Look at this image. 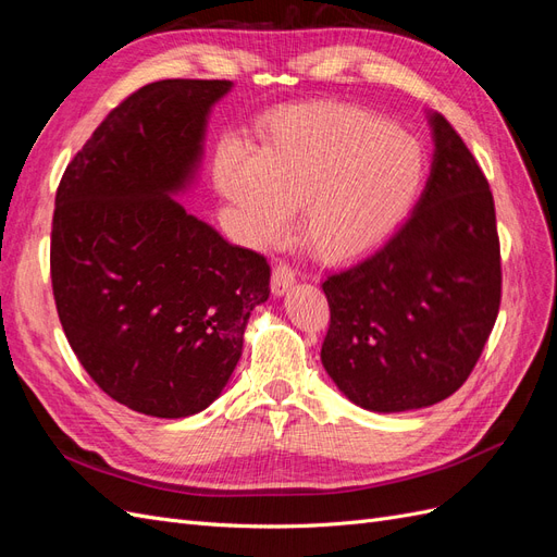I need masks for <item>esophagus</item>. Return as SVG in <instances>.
Instances as JSON below:
<instances>
[{"instance_id": "obj_1", "label": "esophagus", "mask_w": 557, "mask_h": 557, "mask_svg": "<svg viewBox=\"0 0 557 557\" xmlns=\"http://www.w3.org/2000/svg\"><path fill=\"white\" fill-rule=\"evenodd\" d=\"M295 285V269L285 262H278L272 272V293L276 297L285 295Z\"/></svg>"}]
</instances>
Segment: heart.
Masks as SVG:
<instances>
[{
  "label": "heart",
  "instance_id": "1",
  "mask_svg": "<svg viewBox=\"0 0 557 557\" xmlns=\"http://www.w3.org/2000/svg\"><path fill=\"white\" fill-rule=\"evenodd\" d=\"M213 181L252 244L278 242L299 205L301 239L344 260L379 246L407 218L425 181V150L369 109L295 107L269 117L260 150L234 139L218 146Z\"/></svg>",
  "mask_w": 557,
  "mask_h": 557
}]
</instances>
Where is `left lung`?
I'll return each instance as SVG.
<instances>
[{
  "label": "left lung",
  "instance_id": "left-lung-1",
  "mask_svg": "<svg viewBox=\"0 0 557 557\" xmlns=\"http://www.w3.org/2000/svg\"><path fill=\"white\" fill-rule=\"evenodd\" d=\"M432 170L409 221L372 256L325 278V372L358 407H432L467 381L502 297L495 201L444 115L428 113Z\"/></svg>",
  "mask_w": 557,
  "mask_h": 557
}]
</instances>
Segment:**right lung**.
<instances>
[{
  "label": "right lung",
  "instance_id": "right-lung-1",
  "mask_svg": "<svg viewBox=\"0 0 557 557\" xmlns=\"http://www.w3.org/2000/svg\"><path fill=\"white\" fill-rule=\"evenodd\" d=\"M232 81L166 78L132 92L66 164L50 232L62 330L127 409L188 418L221 397L269 297L267 260L174 197L197 178L209 113Z\"/></svg>",
  "mask_w": 557,
  "mask_h": 557
}]
</instances>
